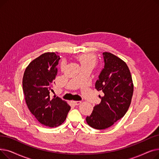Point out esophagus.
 <instances>
[{
  "mask_svg": "<svg viewBox=\"0 0 159 159\" xmlns=\"http://www.w3.org/2000/svg\"><path fill=\"white\" fill-rule=\"evenodd\" d=\"M73 103L76 106H78L82 103V101H73Z\"/></svg>",
  "mask_w": 159,
  "mask_h": 159,
  "instance_id": "1",
  "label": "esophagus"
}]
</instances>
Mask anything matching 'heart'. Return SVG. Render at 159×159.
I'll use <instances>...</instances> for the list:
<instances>
[{
    "label": "heart",
    "mask_w": 159,
    "mask_h": 159,
    "mask_svg": "<svg viewBox=\"0 0 159 159\" xmlns=\"http://www.w3.org/2000/svg\"><path fill=\"white\" fill-rule=\"evenodd\" d=\"M78 59L81 64V66H92L94 67L96 63V59L94 55L89 53L82 54L79 56ZM65 63L63 62L61 64V68H63L64 67Z\"/></svg>",
    "instance_id": "b5f03b06"
}]
</instances>
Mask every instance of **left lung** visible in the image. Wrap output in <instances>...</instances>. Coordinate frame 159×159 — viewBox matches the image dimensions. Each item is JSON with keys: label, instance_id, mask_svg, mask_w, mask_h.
Returning <instances> with one entry per match:
<instances>
[{"label": "left lung", "instance_id": "1", "mask_svg": "<svg viewBox=\"0 0 159 159\" xmlns=\"http://www.w3.org/2000/svg\"><path fill=\"white\" fill-rule=\"evenodd\" d=\"M104 68L95 83L97 91L104 95L101 102L95 105L86 122L91 128L104 129L122 118L130 106L133 93V84L126 63L115 55L102 53Z\"/></svg>", "mask_w": 159, "mask_h": 159}]
</instances>
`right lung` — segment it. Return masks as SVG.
Wrapping results in <instances>:
<instances>
[{
    "label": "right lung",
    "instance_id": "right-lung-1",
    "mask_svg": "<svg viewBox=\"0 0 159 159\" xmlns=\"http://www.w3.org/2000/svg\"><path fill=\"white\" fill-rule=\"evenodd\" d=\"M57 53H44L32 61L22 79V89L28 109L40 124L51 128L61 125L71 108L61 98H51L49 96L50 91H53L52 86L61 58Z\"/></svg>",
    "mask_w": 159,
    "mask_h": 159
}]
</instances>
